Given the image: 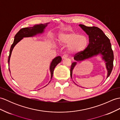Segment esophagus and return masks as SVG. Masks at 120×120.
Listing matches in <instances>:
<instances>
[{
    "label": "esophagus",
    "mask_w": 120,
    "mask_h": 120,
    "mask_svg": "<svg viewBox=\"0 0 120 120\" xmlns=\"http://www.w3.org/2000/svg\"><path fill=\"white\" fill-rule=\"evenodd\" d=\"M68 57V56L67 55H64L62 57V58L63 59H66V58H67Z\"/></svg>",
    "instance_id": "34e87169"
}]
</instances>
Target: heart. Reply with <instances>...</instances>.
<instances>
[{
	"label": "heart",
	"instance_id": "obj_1",
	"mask_svg": "<svg viewBox=\"0 0 120 120\" xmlns=\"http://www.w3.org/2000/svg\"><path fill=\"white\" fill-rule=\"evenodd\" d=\"M59 40L61 43L69 44V51L74 53H78L84 51L88 44V39L86 36L80 35L76 33L61 35Z\"/></svg>",
	"mask_w": 120,
	"mask_h": 120
}]
</instances>
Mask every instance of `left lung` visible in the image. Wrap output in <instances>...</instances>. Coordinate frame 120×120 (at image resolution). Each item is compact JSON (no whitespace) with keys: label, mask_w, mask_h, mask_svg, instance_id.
I'll list each match as a JSON object with an SVG mask.
<instances>
[{"label":"left lung","mask_w":120,"mask_h":120,"mask_svg":"<svg viewBox=\"0 0 120 120\" xmlns=\"http://www.w3.org/2000/svg\"><path fill=\"white\" fill-rule=\"evenodd\" d=\"M79 26L89 36V44L84 51L75 55L74 59L77 61H82L94 55L101 54L103 55V59L106 62L108 77L112 70L113 65V52L109 38L98 27L86 26L83 24H79ZM76 64V62L71 63L70 71L71 78L72 72Z\"/></svg>","instance_id":"1"}]
</instances>
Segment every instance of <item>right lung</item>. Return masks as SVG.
I'll list each match as a JSON object with an SVG mask.
<instances>
[{"label": "right lung", "instance_id": "1", "mask_svg": "<svg viewBox=\"0 0 120 120\" xmlns=\"http://www.w3.org/2000/svg\"><path fill=\"white\" fill-rule=\"evenodd\" d=\"M47 23L45 24H41L35 25V26L33 27H24V28H22L19 30L18 33L15 35L13 43L11 46L10 54L9 56V58H8V64H9V65L10 63V59L11 57V54H12V50L14 48V47L15 46L16 44L19 41H20L23 38V37H31V36H34L37 34H38V33H42L44 29L45 28V26H47ZM61 60H62V58H61L60 56H58L57 57H56L52 60L51 66H50V70H51V79L52 77V75H53L54 68H55V67L57 66L58 64L61 62ZM9 69L10 72L9 68Z\"/></svg>", "mask_w": 120, "mask_h": 120}]
</instances>
